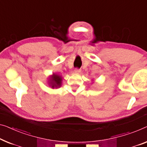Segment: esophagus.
<instances>
[{
  "mask_svg": "<svg viewBox=\"0 0 147 147\" xmlns=\"http://www.w3.org/2000/svg\"><path fill=\"white\" fill-rule=\"evenodd\" d=\"M80 69H76L75 70H74V73H80Z\"/></svg>",
  "mask_w": 147,
  "mask_h": 147,
  "instance_id": "obj_1",
  "label": "esophagus"
}]
</instances>
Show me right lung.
<instances>
[{
	"label": "right lung",
	"instance_id": "right-lung-1",
	"mask_svg": "<svg viewBox=\"0 0 147 147\" xmlns=\"http://www.w3.org/2000/svg\"><path fill=\"white\" fill-rule=\"evenodd\" d=\"M61 81H62V78L61 76L53 74L49 78V86H51L53 88L60 87L61 86Z\"/></svg>",
	"mask_w": 147,
	"mask_h": 147
}]
</instances>
